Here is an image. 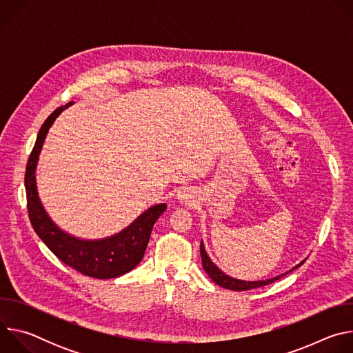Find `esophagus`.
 Segmentation results:
<instances>
[{
  "label": "esophagus",
  "mask_w": 353,
  "mask_h": 353,
  "mask_svg": "<svg viewBox=\"0 0 353 353\" xmlns=\"http://www.w3.org/2000/svg\"><path fill=\"white\" fill-rule=\"evenodd\" d=\"M177 199L180 201V203H183V204L194 203V192H192V190L188 188V187H184V188L179 190Z\"/></svg>",
  "instance_id": "34e87169"
}]
</instances>
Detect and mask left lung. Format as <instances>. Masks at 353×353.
I'll return each mask as SVG.
<instances>
[{
	"instance_id": "left-lung-1",
	"label": "left lung",
	"mask_w": 353,
	"mask_h": 353,
	"mask_svg": "<svg viewBox=\"0 0 353 353\" xmlns=\"http://www.w3.org/2000/svg\"><path fill=\"white\" fill-rule=\"evenodd\" d=\"M199 251H201V260H203V268L205 270V272L210 275V278L219 286L222 288H226V289H230V290H248V289H256V288H261V286H265V285H270L278 279H281L282 276H285L286 274L292 272L293 270L299 268L301 264H303L306 260H303L301 263H299L296 267H293L292 270L286 271L285 274H281L275 278H270V279H265V281H241V279H236V278H232L229 275H226L225 272H222L214 263L212 260L210 259V256L207 254L205 251V247H204V243L201 241V245H199Z\"/></svg>"
}]
</instances>
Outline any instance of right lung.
I'll list each match as a JSON object with an SVG mask.
<instances>
[{
	"label": "right lung",
	"instance_id": "add662e5",
	"mask_svg": "<svg viewBox=\"0 0 353 353\" xmlns=\"http://www.w3.org/2000/svg\"><path fill=\"white\" fill-rule=\"evenodd\" d=\"M70 105L72 103L56 109L47 117L37 134L36 143L29 157L25 173L29 219L41 241L68 267L86 276L97 279L117 278L130 272L141 263L150 232H152L158 218L166 211L168 205L158 204L150 207L120 233L99 240H83L71 236L52 221L39 198L36 168L48 128Z\"/></svg>",
	"mask_w": 353,
	"mask_h": 353
}]
</instances>
